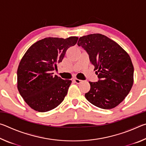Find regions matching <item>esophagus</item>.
<instances>
[{
	"instance_id": "obj_1",
	"label": "esophagus",
	"mask_w": 146,
	"mask_h": 146,
	"mask_svg": "<svg viewBox=\"0 0 146 146\" xmlns=\"http://www.w3.org/2000/svg\"><path fill=\"white\" fill-rule=\"evenodd\" d=\"M73 81H74V82H75V83H76V84H80L81 82H82V80H80V79L76 78H73Z\"/></svg>"
}]
</instances>
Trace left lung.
Here are the masks:
<instances>
[{"label":"left lung","instance_id":"left-lung-1","mask_svg":"<svg viewBox=\"0 0 146 146\" xmlns=\"http://www.w3.org/2000/svg\"><path fill=\"white\" fill-rule=\"evenodd\" d=\"M78 45L87 51L99 80L91 82L85 94L89 102L98 108L110 110L125 99L133 84L134 68L129 55L118 44L104 35L81 36Z\"/></svg>","mask_w":146,"mask_h":146}]
</instances>
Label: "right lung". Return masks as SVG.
<instances>
[{"label":"right lung","mask_w":146,"mask_h":146,"mask_svg":"<svg viewBox=\"0 0 146 146\" xmlns=\"http://www.w3.org/2000/svg\"><path fill=\"white\" fill-rule=\"evenodd\" d=\"M78 37H48L29 47L17 70V88L29 107L46 112L60 104L67 95L70 80L54 75L53 71L62 60L68 49Z\"/></svg>","instance_id":"add662e5"}]
</instances>
